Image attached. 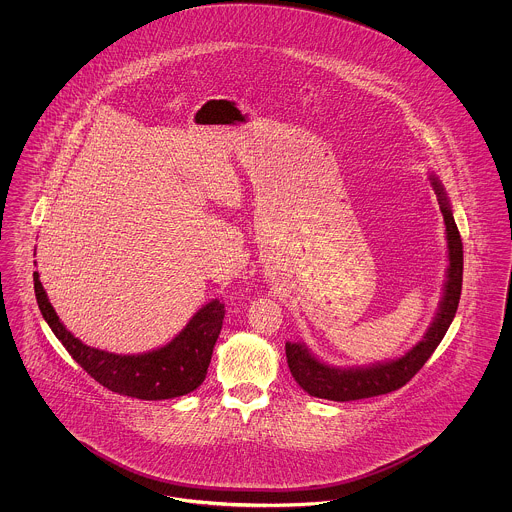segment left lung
<instances>
[{"label": "left lung", "mask_w": 512, "mask_h": 512, "mask_svg": "<svg viewBox=\"0 0 512 512\" xmlns=\"http://www.w3.org/2000/svg\"><path fill=\"white\" fill-rule=\"evenodd\" d=\"M430 180H432L434 192L438 195L439 209L445 220L447 249H449L445 290L439 303L438 315L434 318L432 326L428 328L422 341H418L403 357L388 363L365 366V368L363 366L336 368V366L324 365L315 355L309 353V349L303 343L288 341L286 343L288 366L292 370L295 382L309 395L328 399V401H355V399L376 397V395L399 390L432 357L439 341L443 340L447 328L451 326L459 307L461 290H463V240L453 219L449 199L438 176L430 174Z\"/></svg>", "instance_id": "left-lung-1"}]
</instances>
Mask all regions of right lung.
<instances>
[{"label": "right lung", "mask_w": 512, "mask_h": 512, "mask_svg": "<svg viewBox=\"0 0 512 512\" xmlns=\"http://www.w3.org/2000/svg\"><path fill=\"white\" fill-rule=\"evenodd\" d=\"M34 293L42 317L78 365L103 388L146 401L180 397L201 386L224 320V303L213 299L167 345L142 355H117L74 338L51 307L38 272Z\"/></svg>", "instance_id": "right-lung-1"}]
</instances>
